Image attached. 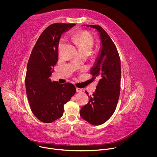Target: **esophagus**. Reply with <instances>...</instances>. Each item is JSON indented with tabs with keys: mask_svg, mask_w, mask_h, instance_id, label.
<instances>
[{
	"mask_svg": "<svg viewBox=\"0 0 157 157\" xmlns=\"http://www.w3.org/2000/svg\"><path fill=\"white\" fill-rule=\"evenodd\" d=\"M76 91H77V92L80 93V92H82V89H80V88H76Z\"/></svg>",
	"mask_w": 157,
	"mask_h": 157,
	"instance_id": "1",
	"label": "esophagus"
}]
</instances>
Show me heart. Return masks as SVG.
Returning a JSON list of instances; mask_svg holds the SVG:
<instances>
[{
	"mask_svg": "<svg viewBox=\"0 0 157 157\" xmlns=\"http://www.w3.org/2000/svg\"><path fill=\"white\" fill-rule=\"evenodd\" d=\"M72 42L76 47L79 54H87L90 55L95 44L94 36L87 31L80 32L75 34L72 38ZM63 45L60 43L59 48Z\"/></svg>",
	"mask_w": 157,
	"mask_h": 157,
	"instance_id": "obj_1",
	"label": "heart"
}]
</instances>
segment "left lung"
I'll return each instance as SVG.
<instances>
[{
  "label": "left lung",
  "mask_w": 157,
  "mask_h": 157,
  "mask_svg": "<svg viewBox=\"0 0 157 157\" xmlns=\"http://www.w3.org/2000/svg\"><path fill=\"white\" fill-rule=\"evenodd\" d=\"M96 29L101 41L100 52L91 68L92 81H98L89 102L81 108V117L92 125L108 121L115 112L120 91L121 63L117 49L108 33L99 25H85Z\"/></svg>",
  "instance_id": "8db88e82"
}]
</instances>
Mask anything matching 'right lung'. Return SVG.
<instances>
[{
	"label": "right lung",
	"instance_id": "obj_1",
	"mask_svg": "<svg viewBox=\"0 0 157 157\" xmlns=\"http://www.w3.org/2000/svg\"><path fill=\"white\" fill-rule=\"evenodd\" d=\"M74 23H53L39 37L31 53L25 77L26 95L33 114L49 123L60 118L64 105L75 94L74 85L51 82L50 77L58 60V46L62 35Z\"/></svg>",
	"mask_w": 157,
	"mask_h": 157
}]
</instances>
